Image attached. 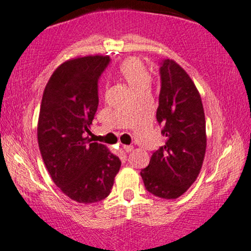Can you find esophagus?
Returning a JSON list of instances; mask_svg holds the SVG:
<instances>
[{
  "mask_svg": "<svg viewBox=\"0 0 251 251\" xmlns=\"http://www.w3.org/2000/svg\"><path fill=\"white\" fill-rule=\"evenodd\" d=\"M123 150H125L126 152H131L132 147L131 145H123Z\"/></svg>",
  "mask_w": 251,
  "mask_h": 251,
  "instance_id": "esophagus-1",
  "label": "esophagus"
}]
</instances>
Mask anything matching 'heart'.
Here are the masks:
<instances>
[{
	"label": "heart",
	"instance_id": "1",
	"mask_svg": "<svg viewBox=\"0 0 251 251\" xmlns=\"http://www.w3.org/2000/svg\"><path fill=\"white\" fill-rule=\"evenodd\" d=\"M119 73L134 91H147L150 87L151 75L147 66L137 58H128L120 65Z\"/></svg>",
	"mask_w": 251,
	"mask_h": 251
}]
</instances>
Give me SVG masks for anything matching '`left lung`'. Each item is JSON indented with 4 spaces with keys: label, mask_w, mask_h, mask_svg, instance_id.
<instances>
[{
    "label": "left lung",
    "mask_w": 251,
    "mask_h": 251,
    "mask_svg": "<svg viewBox=\"0 0 251 251\" xmlns=\"http://www.w3.org/2000/svg\"><path fill=\"white\" fill-rule=\"evenodd\" d=\"M157 122L166 137L141 171L144 186L153 196L177 199L199 176L206 152V120L199 92L175 60L160 63Z\"/></svg>",
    "instance_id": "obj_1"
}]
</instances>
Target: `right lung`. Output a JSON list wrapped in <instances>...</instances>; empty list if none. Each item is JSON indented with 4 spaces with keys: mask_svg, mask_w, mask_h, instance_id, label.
I'll list each match as a JSON object with an SVG mask.
<instances>
[{
    "mask_svg": "<svg viewBox=\"0 0 251 251\" xmlns=\"http://www.w3.org/2000/svg\"><path fill=\"white\" fill-rule=\"evenodd\" d=\"M108 55H87L65 61L43 93L38 145L52 180L79 203L109 196L121 160L106 145L85 137L99 106L98 81Z\"/></svg>",
    "mask_w": 251,
    "mask_h": 251,
    "instance_id": "right-lung-1",
    "label": "right lung"
}]
</instances>
